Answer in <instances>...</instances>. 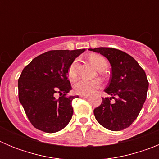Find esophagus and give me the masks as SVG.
<instances>
[{
  "label": "esophagus",
  "mask_w": 159,
  "mask_h": 159,
  "mask_svg": "<svg viewBox=\"0 0 159 159\" xmlns=\"http://www.w3.org/2000/svg\"><path fill=\"white\" fill-rule=\"evenodd\" d=\"M80 96L81 98H88V97H89V95H80Z\"/></svg>",
  "instance_id": "esophagus-1"
}]
</instances>
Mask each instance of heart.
<instances>
[{"label":"heart","instance_id":"b5f03b06","mask_svg":"<svg viewBox=\"0 0 159 159\" xmlns=\"http://www.w3.org/2000/svg\"><path fill=\"white\" fill-rule=\"evenodd\" d=\"M90 61L92 63L94 66L96 67L99 71L105 70L107 67V61L103 57L100 55H92L89 57ZM77 60H73L68 67L67 74L70 79H74L77 75ZM101 81L99 79H94V80H88L85 78H80L77 80L73 85V88L75 93L80 95H89L95 92V90L100 87Z\"/></svg>","mask_w":159,"mask_h":159}]
</instances>
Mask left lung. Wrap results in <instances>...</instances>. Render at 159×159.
Wrapping results in <instances>:
<instances>
[{"label": "left lung", "mask_w": 159, "mask_h": 159, "mask_svg": "<svg viewBox=\"0 0 159 159\" xmlns=\"http://www.w3.org/2000/svg\"><path fill=\"white\" fill-rule=\"evenodd\" d=\"M89 50L102 55L111 66V75L104 90L111 96L102 98L100 106L94 110L95 119L110 130L127 128L137 119L147 99L149 83L145 71L131 56L121 50L112 48Z\"/></svg>", "instance_id": "obj_1"}]
</instances>
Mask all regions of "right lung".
I'll return each instance as SVG.
<instances>
[{
    "label": "right lung",
    "instance_id": "obj_1",
    "mask_svg": "<svg viewBox=\"0 0 159 159\" xmlns=\"http://www.w3.org/2000/svg\"><path fill=\"white\" fill-rule=\"evenodd\" d=\"M84 51L47 52L33 59L23 69L18 80L19 100L36 129L55 133L70 122L73 115L71 102L79 96H66L71 90L67 71L73 60ZM56 93L63 95L57 100Z\"/></svg>",
    "mask_w": 159,
    "mask_h": 159
}]
</instances>
